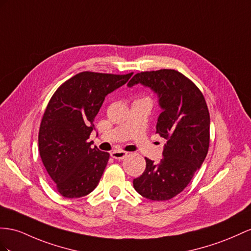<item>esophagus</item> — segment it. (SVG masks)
<instances>
[{"label":"esophagus","mask_w":251,"mask_h":251,"mask_svg":"<svg viewBox=\"0 0 251 251\" xmlns=\"http://www.w3.org/2000/svg\"><path fill=\"white\" fill-rule=\"evenodd\" d=\"M111 157L114 159H118V160H122L124 159L127 156V152L126 151H114L111 153Z\"/></svg>","instance_id":"obj_1"}]
</instances>
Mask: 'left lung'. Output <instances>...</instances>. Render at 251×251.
I'll return each instance as SVG.
<instances>
[{
    "label": "left lung",
    "instance_id": "8db88e82",
    "mask_svg": "<svg viewBox=\"0 0 251 251\" xmlns=\"http://www.w3.org/2000/svg\"><path fill=\"white\" fill-rule=\"evenodd\" d=\"M141 83L159 99L162 109L156 132L166 140L159 163L145 158L146 169L133 179V188L151 201H168L190 183L207 156L210 114L194 82L175 70H158L134 75L128 87Z\"/></svg>",
    "mask_w": 251,
    "mask_h": 251
}]
</instances>
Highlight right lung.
Here are the masks:
<instances>
[{
  "mask_svg": "<svg viewBox=\"0 0 251 251\" xmlns=\"http://www.w3.org/2000/svg\"><path fill=\"white\" fill-rule=\"evenodd\" d=\"M131 75L81 72L62 83L49 101L38 144L44 168L63 197L86 196L98 187L110 155L91 149L87 140L106 96Z\"/></svg>",
  "mask_w": 251,
  "mask_h": 251,
  "instance_id": "1",
  "label": "right lung"
}]
</instances>
